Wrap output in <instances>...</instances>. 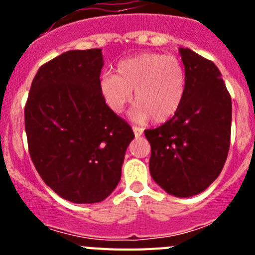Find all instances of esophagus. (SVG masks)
I'll list each match as a JSON object with an SVG mask.
<instances>
[{"label": "esophagus", "instance_id": "1", "mask_svg": "<svg viewBox=\"0 0 255 255\" xmlns=\"http://www.w3.org/2000/svg\"><path fill=\"white\" fill-rule=\"evenodd\" d=\"M132 131H134L135 136L138 138V136H141V135H143L144 130L141 129V128H139V126H132Z\"/></svg>", "mask_w": 255, "mask_h": 255}]
</instances>
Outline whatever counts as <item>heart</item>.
Wrapping results in <instances>:
<instances>
[{
  "mask_svg": "<svg viewBox=\"0 0 255 255\" xmlns=\"http://www.w3.org/2000/svg\"><path fill=\"white\" fill-rule=\"evenodd\" d=\"M185 70L175 56L147 52L121 60L116 74H105L100 92L107 107L121 114L132 101L135 120L152 117L157 124L172 119L185 97Z\"/></svg>",
  "mask_w": 255,
  "mask_h": 255,
  "instance_id": "1",
  "label": "heart"
}]
</instances>
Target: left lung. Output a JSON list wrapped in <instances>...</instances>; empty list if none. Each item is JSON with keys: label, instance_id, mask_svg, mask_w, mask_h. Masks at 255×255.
<instances>
[{"label": "left lung", "instance_id": "1", "mask_svg": "<svg viewBox=\"0 0 255 255\" xmlns=\"http://www.w3.org/2000/svg\"><path fill=\"white\" fill-rule=\"evenodd\" d=\"M185 67V97L176 115L145 130L150 176L166 193L189 198L206 190L226 162L233 105L218 67L189 48H179Z\"/></svg>", "mask_w": 255, "mask_h": 255}]
</instances>
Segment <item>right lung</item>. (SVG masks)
<instances>
[{"label":"right lung","instance_id":"right-lung-1","mask_svg":"<svg viewBox=\"0 0 255 255\" xmlns=\"http://www.w3.org/2000/svg\"><path fill=\"white\" fill-rule=\"evenodd\" d=\"M102 49H74L48 61L33 79L25 110L30 158L61 198L98 203L121 179L129 124L107 107L100 92Z\"/></svg>","mask_w":255,"mask_h":255}]
</instances>
